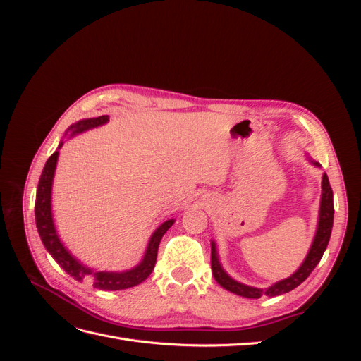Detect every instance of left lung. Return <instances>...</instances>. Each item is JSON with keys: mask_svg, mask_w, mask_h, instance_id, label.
Here are the masks:
<instances>
[{"mask_svg": "<svg viewBox=\"0 0 361 361\" xmlns=\"http://www.w3.org/2000/svg\"><path fill=\"white\" fill-rule=\"evenodd\" d=\"M307 159L313 164L314 167H321L319 162L313 161L310 157ZM321 203H319V215H318V226H316V232L313 236L312 245L307 251V256L304 257L302 264L298 267V269L290 274L289 277L279 280L267 289H260L255 286L244 285V283L232 279L227 274L226 269L223 268L220 262V255H218V247L216 243L211 241V267H212V274L216 280L218 285L224 288L226 290L239 295V297L244 298H260L267 295V297H277V295H283L286 292H290L310 276V272L314 269V267L319 264V260L324 255V251L329 245L330 236H331V228H333V218H334V206H333V190L330 187L329 176L324 173L322 174V183H321Z\"/></svg>", "mask_w": 361, "mask_h": 361, "instance_id": "1", "label": "left lung"}]
</instances>
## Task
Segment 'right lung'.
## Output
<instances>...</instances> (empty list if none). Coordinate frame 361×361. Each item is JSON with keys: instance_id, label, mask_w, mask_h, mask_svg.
I'll use <instances>...</instances> for the list:
<instances>
[{"instance_id": "right-lung-1", "label": "right lung", "mask_w": 361, "mask_h": 361, "mask_svg": "<svg viewBox=\"0 0 361 361\" xmlns=\"http://www.w3.org/2000/svg\"><path fill=\"white\" fill-rule=\"evenodd\" d=\"M108 120H110L108 116L78 120V122L68 128L66 133H64V137L72 138L75 135H80L85 133V130H90L93 128L108 123ZM63 145L64 141L61 140L57 150L48 158L37 185L35 215L37 232L40 235L43 245H45L47 251L54 257V260H56L57 264L75 280L93 283L94 288L102 290H122L140 285V283L145 281L152 274V271H154L161 239L176 220H174V218H169V220L162 221L155 228V232L152 233L147 243L143 259H141L134 268L125 271H97L89 265L82 264V262L80 259H76L68 250V247L63 244L52 216V182L54 176H56L59 155Z\"/></svg>"}]
</instances>
